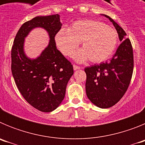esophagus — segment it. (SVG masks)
Listing matches in <instances>:
<instances>
[{"label": "esophagus", "mask_w": 145, "mask_h": 145, "mask_svg": "<svg viewBox=\"0 0 145 145\" xmlns=\"http://www.w3.org/2000/svg\"><path fill=\"white\" fill-rule=\"evenodd\" d=\"M73 69L74 70H80V69H81V67L79 66H77V65H73Z\"/></svg>", "instance_id": "obj_1"}]
</instances>
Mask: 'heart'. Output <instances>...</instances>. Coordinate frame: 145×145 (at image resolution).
<instances>
[{"label":"heart","instance_id":"heart-1","mask_svg":"<svg viewBox=\"0 0 145 145\" xmlns=\"http://www.w3.org/2000/svg\"><path fill=\"white\" fill-rule=\"evenodd\" d=\"M57 48L65 56L70 57L78 48L79 42L83 48L74 54V59L83 62L89 59L92 62H102L110 57L116 48L118 33L113 27L93 20L74 22L67 29H59L54 36Z\"/></svg>","mask_w":145,"mask_h":145}]
</instances>
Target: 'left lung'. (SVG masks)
<instances>
[{"instance_id":"left-lung-1","label":"left lung","mask_w":145,"mask_h":145,"mask_svg":"<svg viewBox=\"0 0 145 145\" xmlns=\"http://www.w3.org/2000/svg\"><path fill=\"white\" fill-rule=\"evenodd\" d=\"M121 43L110 61L85 68L86 92L88 99L99 108L115 105L127 91L132 77L134 55L130 40L123 28L109 16Z\"/></svg>"}]
</instances>
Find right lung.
Instances as JSON below:
<instances>
[{"label": "right lung", "instance_id": "right-lung-1", "mask_svg": "<svg viewBox=\"0 0 145 145\" xmlns=\"http://www.w3.org/2000/svg\"><path fill=\"white\" fill-rule=\"evenodd\" d=\"M61 26L59 14L35 16L22 25L11 49V72L16 86L25 100L41 112H52L60 105L74 73L72 64L54 41ZM35 28L45 29L50 42L38 57L32 59L25 54L24 40Z\"/></svg>", "mask_w": 145, "mask_h": 145}]
</instances>
